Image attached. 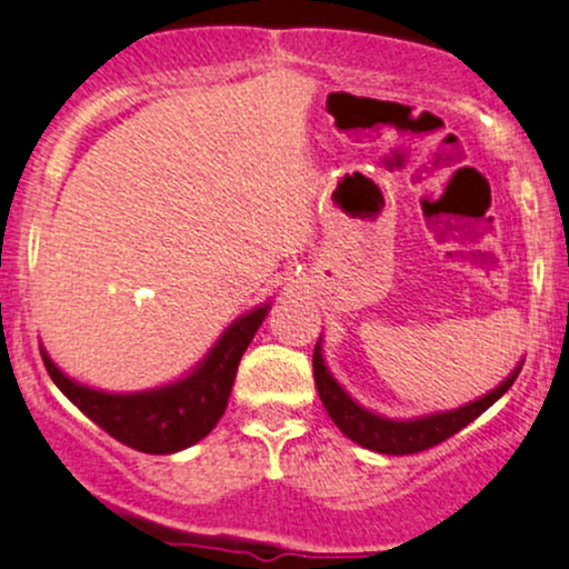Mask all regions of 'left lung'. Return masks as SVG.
I'll return each instance as SVG.
<instances>
[{
	"mask_svg": "<svg viewBox=\"0 0 569 569\" xmlns=\"http://www.w3.org/2000/svg\"><path fill=\"white\" fill-rule=\"evenodd\" d=\"M521 363L511 371V377L502 380V385L489 390L485 398H476V401L466 403V407L439 411V415L428 417H415V420H388V417H380L375 415V411L358 407V403L339 388V382L329 375V369H326L323 363L321 339H318L316 350H312V375H316L318 396H321L323 407L329 411L331 420H335V426L342 430L350 441L361 443V447L380 455H415L447 441L449 436H455L457 430H462L468 422H473L481 411H487L508 388H511L516 377H519Z\"/></svg>",
	"mask_w": 569,
	"mask_h": 569,
	"instance_id": "1",
	"label": "left lung"
}]
</instances>
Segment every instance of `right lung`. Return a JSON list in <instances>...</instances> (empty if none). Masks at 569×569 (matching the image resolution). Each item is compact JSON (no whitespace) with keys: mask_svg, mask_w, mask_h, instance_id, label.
<instances>
[{"mask_svg":"<svg viewBox=\"0 0 569 569\" xmlns=\"http://www.w3.org/2000/svg\"><path fill=\"white\" fill-rule=\"evenodd\" d=\"M270 305L230 323L202 363L184 380L143 393H103L69 380L42 350L44 369L63 396L112 439L147 455H173L211 433L230 401L234 371Z\"/></svg>","mask_w":569,"mask_h":569,"instance_id":"1","label":"right lung"}]
</instances>
